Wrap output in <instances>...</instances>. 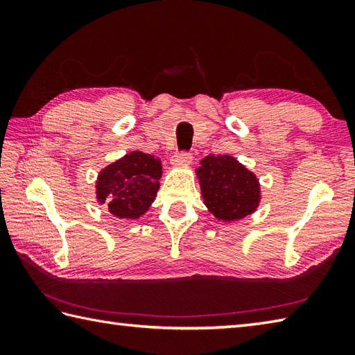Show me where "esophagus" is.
<instances>
[{
  "instance_id": "34e87169",
  "label": "esophagus",
  "mask_w": 355,
  "mask_h": 355,
  "mask_svg": "<svg viewBox=\"0 0 355 355\" xmlns=\"http://www.w3.org/2000/svg\"><path fill=\"white\" fill-rule=\"evenodd\" d=\"M192 154L191 153H180L172 157V164L173 166H186L192 163Z\"/></svg>"
}]
</instances>
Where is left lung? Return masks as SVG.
<instances>
[{
  "mask_svg": "<svg viewBox=\"0 0 355 355\" xmlns=\"http://www.w3.org/2000/svg\"><path fill=\"white\" fill-rule=\"evenodd\" d=\"M195 172L206 207L220 221H238L258 209L259 180L235 157L207 155Z\"/></svg>",
  "mask_w": 355,
  "mask_h": 355,
  "instance_id": "obj_1",
  "label": "left lung"
}]
</instances>
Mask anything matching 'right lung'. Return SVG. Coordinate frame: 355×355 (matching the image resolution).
I'll return each mask as SVG.
<instances>
[{
    "mask_svg": "<svg viewBox=\"0 0 355 355\" xmlns=\"http://www.w3.org/2000/svg\"><path fill=\"white\" fill-rule=\"evenodd\" d=\"M162 173L160 158L132 150L99 172L96 200L117 218L137 220L154 202Z\"/></svg>",
    "mask_w": 355,
    "mask_h": 355,
    "instance_id": "add662e5",
    "label": "right lung"
}]
</instances>
